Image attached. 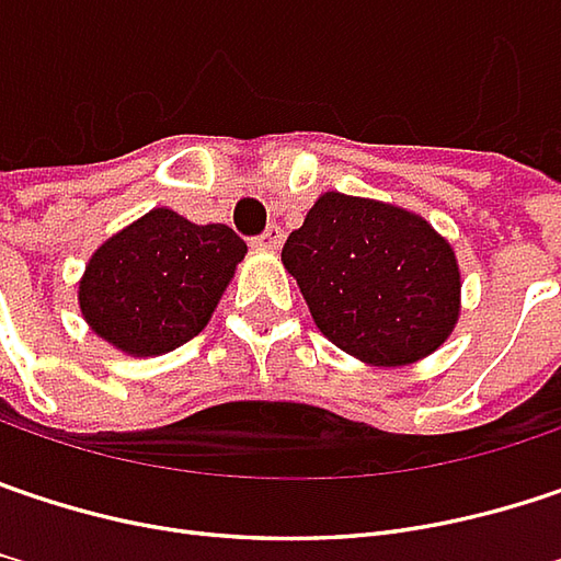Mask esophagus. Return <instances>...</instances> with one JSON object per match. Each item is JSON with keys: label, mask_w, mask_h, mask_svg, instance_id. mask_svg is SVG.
I'll use <instances>...</instances> for the list:
<instances>
[{"label": "esophagus", "mask_w": 561, "mask_h": 561, "mask_svg": "<svg viewBox=\"0 0 561 561\" xmlns=\"http://www.w3.org/2000/svg\"><path fill=\"white\" fill-rule=\"evenodd\" d=\"M279 244H282L279 225H270L263 234H256V238H253V248H260V250H279Z\"/></svg>", "instance_id": "34e87169"}]
</instances>
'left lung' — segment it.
Segmentation results:
<instances>
[{
  "mask_svg": "<svg viewBox=\"0 0 561 561\" xmlns=\"http://www.w3.org/2000/svg\"><path fill=\"white\" fill-rule=\"evenodd\" d=\"M320 333L368 365H410L460 313L454 250L419 215L323 193L282 248Z\"/></svg>",
  "mask_w": 561,
  "mask_h": 561,
  "instance_id": "obj_1",
  "label": "left lung"
}]
</instances>
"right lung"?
Returning <instances> with one entry per match:
<instances>
[{"label":"right lung","mask_w":561,"mask_h":561,"mask_svg":"<svg viewBox=\"0 0 561 561\" xmlns=\"http://www.w3.org/2000/svg\"><path fill=\"white\" fill-rule=\"evenodd\" d=\"M244 253L228 225L151 209L91 256L79 285L84 320L129 355L171 352L209 323Z\"/></svg>","instance_id":"add662e5"}]
</instances>
